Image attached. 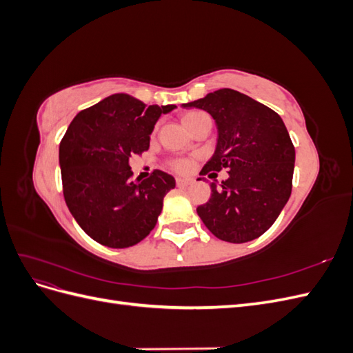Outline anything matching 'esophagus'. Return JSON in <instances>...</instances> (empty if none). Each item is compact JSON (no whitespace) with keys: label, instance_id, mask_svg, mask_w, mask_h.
Wrapping results in <instances>:
<instances>
[{"label":"esophagus","instance_id":"esophagus-1","mask_svg":"<svg viewBox=\"0 0 353 353\" xmlns=\"http://www.w3.org/2000/svg\"><path fill=\"white\" fill-rule=\"evenodd\" d=\"M191 183H193V179H188V178H176V185L179 188H185L188 187Z\"/></svg>","mask_w":353,"mask_h":353}]
</instances>
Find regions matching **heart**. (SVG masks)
<instances>
[{"label": "heart", "mask_w": 353, "mask_h": 353, "mask_svg": "<svg viewBox=\"0 0 353 353\" xmlns=\"http://www.w3.org/2000/svg\"><path fill=\"white\" fill-rule=\"evenodd\" d=\"M206 113H203V112H200V110H191V112H187L184 116H183V122H184V125L188 128L193 126L200 117H203L205 116ZM172 168L175 169V170H178V172H185V170H188V168H190V162L188 160H185V159H178V160H174L172 162Z\"/></svg>", "instance_id": "b5f03b06"}]
</instances>
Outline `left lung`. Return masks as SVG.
<instances>
[{"instance_id": "1", "label": "left lung", "mask_w": 353, "mask_h": 353, "mask_svg": "<svg viewBox=\"0 0 353 353\" xmlns=\"http://www.w3.org/2000/svg\"><path fill=\"white\" fill-rule=\"evenodd\" d=\"M183 108L206 110L218 128L215 153L200 174L227 168L230 175L219 185L210 184L212 196L197 208V215L223 241L258 239L292 194L296 154L280 114L230 88L209 92Z\"/></svg>"}]
</instances>
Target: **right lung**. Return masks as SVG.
Here are the masks:
<instances>
[{"label":"right lung","mask_w":353,"mask_h":353,"mask_svg":"<svg viewBox=\"0 0 353 353\" xmlns=\"http://www.w3.org/2000/svg\"><path fill=\"white\" fill-rule=\"evenodd\" d=\"M176 105H145L130 94H112L79 112L59 147L63 194L72 216L97 243L130 248L154 228L175 178L154 170L131 179L130 157L150 147L159 117Z\"/></svg>","instance_id":"add662e5"}]
</instances>
